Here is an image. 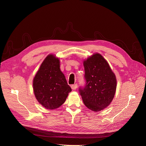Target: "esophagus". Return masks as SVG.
Instances as JSON below:
<instances>
[{"mask_svg": "<svg viewBox=\"0 0 146 146\" xmlns=\"http://www.w3.org/2000/svg\"><path fill=\"white\" fill-rule=\"evenodd\" d=\"M71 88H72L73 90H76L77 88V84L76 83V84H74V85H71Z\"/></svg>", "mask_w": 146, "mask_h": 146, "instance_id": "1", "label": "esophagus"}]
</instances>
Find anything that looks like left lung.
<instances>
[{
  "label": "left lung",
  "mask_w": 146,
  "mask_h": 146,
  "mask_svg": "<svg viewBox=\"0 0 146 146\" xmlns=\"http://www.w3.org/2000/svg\"><path fill=\"white\" fill-rule=\"evenodd\" d=\"M85 84L78 91L86 107L94 111L105 108L111 102L116 89V78L107 61L95 54L83 62Z\"/></svg>",
  "instance_id": "1"
}]
</instances>
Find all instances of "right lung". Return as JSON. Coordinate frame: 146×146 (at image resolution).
<instances>
[{
  "instance_id": "right-lung-1",
  "label": "right lung",
  "mask_w": 146,
  "mask_h": 146,
  "mask_svg": "<svg viewBox=\"0 0 146 146\" xmlns=\"http://www.w3.org/2000/svg\"><path fill=\"white\" fill-rule=\"evenodd\" d=\"M35 97L44 107L54 110L63 104L72 91L60 69V60L48 55L33 79Z\"/></svg>"
}]
</instances>
